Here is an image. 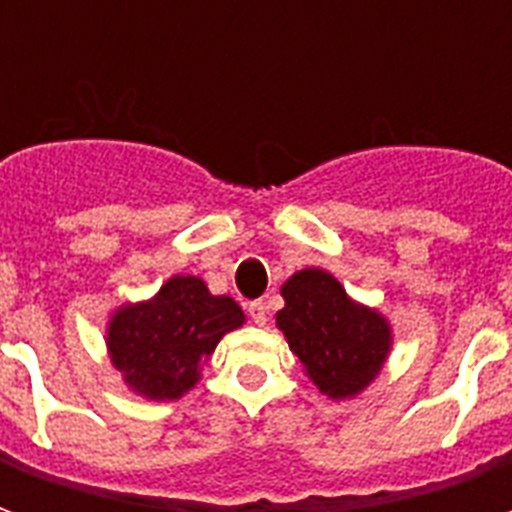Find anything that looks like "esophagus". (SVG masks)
Segmentation results:
<instances>
[{"label":"esophagus","instance_id":"1","mask_svg":"<svg viewBox=\"0 0 512 512\" xmlns=\"http://www.w3.org/2000/svg\"><path fill=\"white\" fill-rule=\"evenodd\" d=\"M249 318H252L257 326H266V321H268V304H266V301H252V304H249Z\"/></svg>","mask_w":512,"mask_h":512}]
</instances>
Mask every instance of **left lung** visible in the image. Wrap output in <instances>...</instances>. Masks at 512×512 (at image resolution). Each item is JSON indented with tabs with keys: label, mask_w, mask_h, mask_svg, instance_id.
<instances>
[{
	"label": "left lung",
	"mask_w": 512,
	"mask_h": 512,
	"mask_svg": "<svg viewBox=\"0 0 512 512\" xmlns=\"http://www.w3.org/2000/svg\"><path fill=\"white\" fill-rule=\"evenodd\" d=\"M277 326L323 395L354 397L384 365L392 332L376 310L345 296L323 268H304L282 285Z\"/></svg>",
	"instance_id": "left-lung-1"
}]
</instances>
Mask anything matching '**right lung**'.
<instances>
[{
    "label": "right lung",
    "instance_id": "right-lung-1",
    "mask_svg": "<svg viewBox=\"0 0 512 512\" xmlns=\"http://www.w3.org/2000/svg\"><path fill=\"white\" fill-rule=\"evenodd\" d=\"M241 323L244 312L230 296H211L197 277H172L156 299L112 315L106 345L134 392L175 400L197 384L202 362Z\"/></svg>",
    "mask_w": 512,
    "mask_h": 512
}]
</instances>
